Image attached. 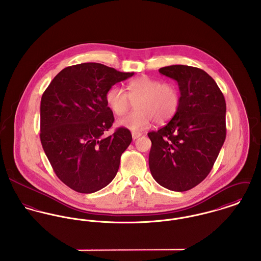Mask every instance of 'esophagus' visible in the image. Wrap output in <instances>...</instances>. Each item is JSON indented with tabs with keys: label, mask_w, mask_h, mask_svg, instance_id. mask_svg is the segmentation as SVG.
<instances>
[{
	"label": "esophagus",
	"mask_w": 261,
	"mask_h": 261,
	"mask_svg": "<svg viewBox=\"0 0 261 261\" xmlns=\"http://www.w3.org/2000/svg\"><path fill=\"white\" fill-rule=\"evenodd\" d=\"M132 136H133V139H134V140H137V139H139L140 137H142V134H141V133H136V132H134V133H132Z\"/></svg>",
	"instance_id": "34e87169"
}]
</instances>
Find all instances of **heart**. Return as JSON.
<instances>
[{"instance_id": "obj_1", "label": "heart", "mask_w": 261, "mask_h": 261, "mask_svg": "<svg viewBox=\"0 0 261 261\" xmlns=\"http://www.w3.org/2000/svg\"><path fill=\"white\" fill-rule=\"evenodd\" d=\"M126 88L127 93L119 86H112L106 93V102L114 114L120 116L128 111L132 100H136V111L117 121L119 126L130 130L146 129L152 119L155 123H165L174 117L180 108L181 94L174 83H161L158 79L144 75L130 80Z\"/></svg>"}]
</instances>
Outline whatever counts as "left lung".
I'll use <instances>...</instances> for the list:
<instances>
[{"label":"left lung","instance_id":"obj_1","mask_svg":"<svg viewBox=\"0 0 261 261\" xmlns=\"http://www.w3.org/2000/svg\"><path fill=\"white\" fill-rule=\"evenodd\" d=\"M159 72L178 82L181 103L167 125L148 134L149 170L161 186L184 192L213 168L226 138V102L215 80L200 68L171 65Z\"/></svg>","mask_w":261,"mask_h":261}]
</instances>
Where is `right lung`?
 Segmentation results:
<instances>
[{
    "instance_id": "1",
    "label": "right lung",
    "mask_w": 261,
    "mask_h": 261,
    "mask_svg": "<svg viewBox=\"0 0 261 261\" xmlns=\"http://www.w3.org/2000/svg\"><path fill=\"white\" fill-rule=\"evenodd\" d=\"M134 72L88 62L64 68L44 91L40 106V140L56 174L78 193H94L115 177L132 134L112 127L107 91Z\"/></svg>"
}]
</instances>
